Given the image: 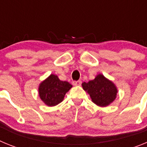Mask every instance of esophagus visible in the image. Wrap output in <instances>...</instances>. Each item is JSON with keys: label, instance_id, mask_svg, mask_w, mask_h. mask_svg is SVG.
Listing matches in <instances>:
<instances>
[{"label": "esophagus", "instance_id": "esophagus-1", "mask_svg": "<svg viewBox=\"0 0 147 147\" xmlns=\"http://www.w3.org/2000/svg\"><path fill=\"white\" fill-rule=\"evenodd\" d=\"M81 84H82V82L81 81L73 82V85H74V86H80V85H81Z\"/></svg>", "mask_w": 147, "mask_h": 147}]
</instances>
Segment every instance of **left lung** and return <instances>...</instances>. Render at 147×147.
<instances>
[{"label":"left lung","mask_w":147,"mask_h":147,"mask_svg":"<svg viewBox=\"0 0 147 147\" xmlns=\"http://www.w3.org/2000/svg\"><path fill=\"white\" fill-rule=\"evenodd\" d=\"M82 88L90 95L92 102L99 107H107L116 98L118 89L111 80L99 74L94 80L82 84Z\"/></svg>","instance_id":"obj_1"}]
</instances>
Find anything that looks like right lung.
Segmentation results:
<instances>
[{
    "instance_id": "1",
    "label": "right lung",
    "mask_w": 147,
    "mask_h": 147,
    "mask_svg": "<svg viewBox=\"0 0 147 147\" xmlns=\"http://www.w3.org/2000/svg\"><path fill=\"white\" fill-rule=\"evenodd\" d=\"M72 87L68 82L61 81L57 75L51 74L39 85V96L45 105L53 107L63 101Z\"/></svg>"
}]
</instances>
